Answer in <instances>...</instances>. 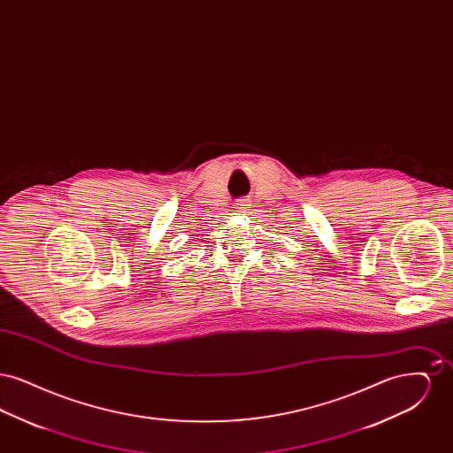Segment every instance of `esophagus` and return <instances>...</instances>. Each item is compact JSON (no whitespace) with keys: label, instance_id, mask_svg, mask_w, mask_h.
<instances>
[{"label":"esophagus","instance_id":"obj_1","mask_svg":"<svg viewBox=\"0 0 453 453\" xmlns=\"http://www.w3.org/2000/svg\"><path fill=\"white\" fill-rule=\"evenodd\" d=\"M250 207H251L250 198H239L233 207V212H246V211H250Z\"/></svg>","mask_w":453,"mask_h":453}]
</instances>
